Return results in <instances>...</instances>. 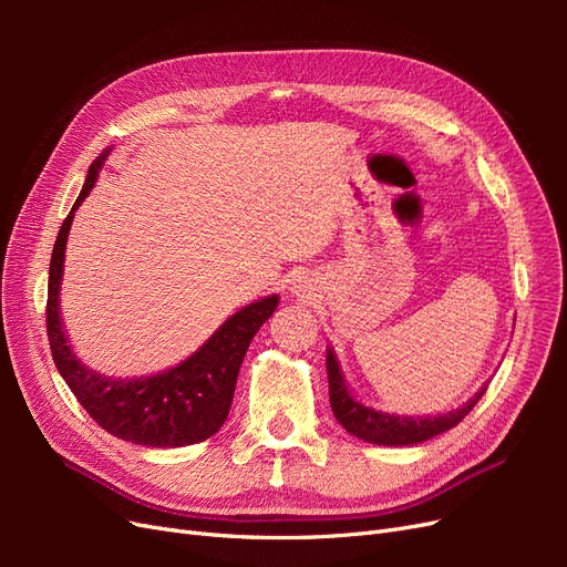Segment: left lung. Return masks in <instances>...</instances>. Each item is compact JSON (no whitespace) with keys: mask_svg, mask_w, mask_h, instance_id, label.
Returning a JSON list of instances; mask_svg holds the SVG:
<instances>
[{"mask_svg":"<svg viewBox=\"0 0 567 567\" xmlns=\"http://www.w3.org/2000/svg\"><path fill=\"white\" fill-rule=\"evenodd\" d=\"M326 371H329V398L338 423L346 427L350 435L371 444H385V447H411V444H421L444 431H450V427L463 421V416L468 414L487 390L485 383L466 404H461L458 409L452 411H444V414L437 416H400L357 402L346 383V375L340 371L338 357L331 348L326 350Z\"/></svg>","mask_w":567,"mask_h":567,"instance_id":"8db88e82","label":"left lung"}]
</instances>
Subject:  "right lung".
<instances>
[{"instance_id": "add662e5", "label": "right lung", "mask_w": 567, "mask_h": 567, "mask_svg": "<svg viewBox=\"0 0 567 567\" xmlns=\"http://www.w3.org/2000/svg\"><path fill=\"white\" fill-rule=\"evenodd\" d=\"M111 148L90 165L87 179L75 205L63 219L49 262L47 290V336L56 369L73 390L84 411L111 435L144 444V447H186L213 437L227 421L238 369L252 336L274 315L279 296H267L231 315L203 346L177 367L140 375V379H111L82 364L68 346L61 326V279L68 231L75 210L94 188Z\"/></svg>"}]
</instances>
